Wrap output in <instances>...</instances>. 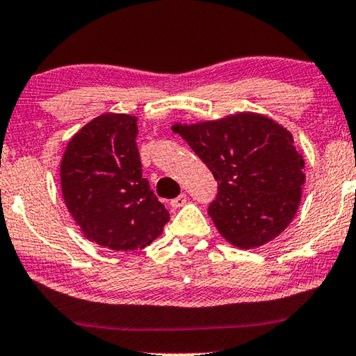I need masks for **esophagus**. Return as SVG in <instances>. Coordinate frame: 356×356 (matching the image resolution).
<instances>
[{
  "instance_id": "1",
  "label": "esophagus",
  "mask_w": 356,
  "mask_h": 356,
  "mask_svg": "<svg viewBox=\"0 0 356 356\" xmlns=\"http://www.w3.org/2000/svg\"><path fill=\"white\" fill-rule=\"evenodd\" d=\"M185 203H187V195L180 193V195L177 196V198L171 200V203H169V204H171L174 209H177V208H182V206H184Z\"/></svg>"
}]
</instances>
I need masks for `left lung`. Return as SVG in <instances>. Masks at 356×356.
I'll use <instances>...</instances> for the list:
<instances>
[{"mask_svg":"<svg viewBox=\"0 0 356 356\" xmlns=\"http://www.w3.org/2000/svg\"><path fill=\"white\" fill-rule=\"evenodd\" d=\"M209 168L217 196L208 214L227 241L252 249L294 219L305 184L293 134L272 118L241 111L214 121L172 126Z\"/></svg>","mask_w":356,"mask_h":356,"instance_id":"8db88e82","label":"left lung"}]
</instances>
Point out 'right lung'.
Segmentation results:
<instances>
[{"mask_svg":"<svg viewBox=\"0 0 356 356\" xmlns=\"http://www.w3.org/2000/svg\"><path fill=\"white\" fill-rule=\"evenodd\" d=\"M137 118L104 113L84 124L60 161L63 201L89 241L134 251L163 233L169 212L142 177Z\"/></svg>","mask_w":356,"mask_h":356,"instance_id":"add662e5","label":"right lung"}]
</instances>
